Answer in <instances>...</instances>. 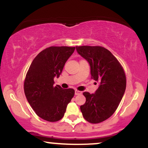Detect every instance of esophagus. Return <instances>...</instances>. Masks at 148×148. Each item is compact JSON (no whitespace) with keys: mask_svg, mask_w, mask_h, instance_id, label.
Segmentation results:
<instances>
[{"mask_svg":"<svg viewBox=\"0 0 148 148\" xmlns=\"http://www.w3.org/2000/svg\"><path fill=\"white\" fill-rule=\"evenodd\" d=\"M81 93H82L81 91L75 90V95H80V94H81Z\"/></svg>","mask_w":148,"mask_h":148,"instance_id":"obj_1","label":"esophagus"}]
</instances>
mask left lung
Listing matches in <instances>:
<instances>
[{
  "instance_id": "1",
  "label": "left lung",
  "mask_w": 148,
  "mask_h": 148,
  "mask_svg": "<svg viewBox=\"0 0 148 148\" xmlns=\"http://www.w3.org/2000/svg\"><path fill=\"white\" fill-rule=\"evenodd\" d=\"M76 49L90 65L91 78L100 83L95 93H83L86 102L80 106L84 118L98 124L109 118L118 107L126 87L124 70L105 48L82 46Z\"/></svg>"
}]
</instances>
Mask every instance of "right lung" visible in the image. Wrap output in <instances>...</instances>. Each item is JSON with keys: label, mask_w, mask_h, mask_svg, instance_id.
I'll use <instances>...</instances> for the list:
<instances>
[{"label": "right lung", "mask_w": 148, "mask_h": 148, "mask_svg": "<svg viewBox=\"0 0 148 148\" xmlns=\"http://www.w3.org/2000/svg\"><path fill=\"white\" fill-rule=\"evenodd\" d=\"M75 47L51 46L37 55L30 65L24 83L26 98L35 113L48 121L62 118L67 106L74 97L73 89L54 85Z\"/></svg>", "instance_id": "right-lung-1"}]
</instances>
